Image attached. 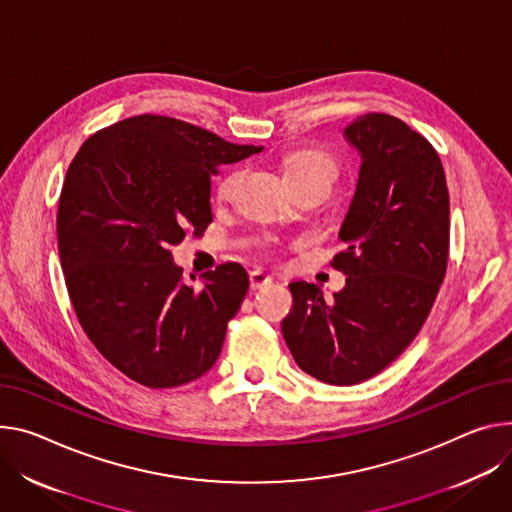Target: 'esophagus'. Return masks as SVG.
Wrapping results in <instances>:
<instances>
[{"label": "esophagus", "mask_w": 512, "mask_h": 512, "mask_svg": "<svg viewBox=\"0 0 512 512\" xmlns=\"http://www.w3.org/2000/svg\"><path fill=\"white\" fill-rule=\"evenodd\" d=\"M249 282H251V288H253V290H261V288H265V286L271 284V277L265 275L263 271L255 269V271L249 273Z\"/></svg>", "instance_id": "34e87169"}]
</instances>
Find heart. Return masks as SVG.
I'll return each mask as SVG.
<instances>
[{"label":"heart","instance_id":"heart-1","mask_svg":"<svg viewBox=\"0 0 512 512\" xmlns=\"http://www.w3.org/2000/svg\"><path fill=\"white\" fill-rule=\"evenodd\" d=\"M284 171H286V179L296 188V185H304V183H324L329 185L335 181L337 177V161L331 153L322 151V149H300L290 153L284 159ZM239 175L230 173L226 177H222L218 181L216 188V198L218 200H228L237 188Z\"/></svg>","mask_w":512,"mask_h":512}]
</instances>
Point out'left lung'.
Masks as SVG:
<instances>
[{
    "label": "left lung",
    "instance_id": "8db88e82",
    "mask_svg": "<svg viewBox=\"0 0 512 512\" xmlns=\"http://www.w3.org/2000/svg\"><path fill=\"white\" fill-rule=\"evenodd\" d=\"M361 153L357 190L331 265L347 275L333 300L294 282L284 339L312 378L353 386L386 369L423 329L449 255V192L435 147L396 116L345 128Z\"/></svg>",
    "mask_w": 512,
    "mask_h": 512
}]
</instances>
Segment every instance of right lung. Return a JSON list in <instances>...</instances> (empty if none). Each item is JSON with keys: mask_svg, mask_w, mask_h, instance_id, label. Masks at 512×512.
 Returning a JSON list of instances; mask_svg holds the SVG:
<instances>
[{"mask_svg": "<svg viewBox=\"0 0 512 512\" xmlns=\"http://www.w3.org/2000/svg\"><path fill=\"white\" fill-rule=\"evenodd\" d=\"M259 151L143 114L91 134L71 161L57 212L65 286L87 339L136 384L183 386L218 359L249 275L228 261L194 290L171 247L212 222L220 165Z\"/></svg>", "mask_w": 512, "mask_h": 512, "instance_id": "obj_1", "label": "right lung"}]
</instances>
